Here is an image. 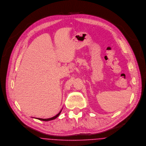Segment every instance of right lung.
Here are the masks:
<instances>
[{
  "label": "right lung",
  "instance_id": "obj_1",
  "mask_svg": "<svg viewBox=\"0 0 146 146\" xmlns=\"http://www.w3.org/2000/svg\"><path fill=\"white\" fill-rule=\"evenodd\" d=\"M61 110L60 111V112L58 113V114H57V115H56V116H55L52 117V118H47V119H43V118H37L36 119H39V120L43 121H49L53 120V119H54L56 118L59 116V115L60 114V113H61Z\"/></svg>",
  "mask_w": 146,
  "mask_h": 146
}]
</instances>
